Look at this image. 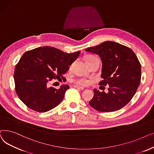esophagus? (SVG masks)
I'll list each match as a JSON object with an SVG mask.
<instances>
[{
    "label": "esophagus",
    "mask_w": 154,
    "mask_h": 154,
    "mask_svg": "<svg viewBox=\"0 0 154 154\" xmlns=\"http://www.w3.org/2000/svg\"><path fill=\"white\" fill-rule=\"evenodd\" d=\"M74 87H75V88H76L77 89H79V90H84V88H83V87L79 86H78V85H75Z\"/></svg>",
    "instance_id": "esophagus-1"
}]
</instances>
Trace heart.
Wrapping results in <instances>:
<instances>
[{"label":"heart","mask_w":154,"mask_h":154,"mask_svg":"<svg viewBox=\"0 0 154 154\" xmlns=\"http://www.w3.org/2000/svg\"><path fill=\"white\" fill-rule=\"evenodd\" d=\"M93 57H95L93 56H87L85 57V61L89 60L90 59H92ZM75 83L79 85H86L89 83V81L85 78H79L75 80Z\"/></svg>","instance_id":"heart-1"}]
</instances>
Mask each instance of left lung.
<instances>
[{
  "instance_id": "obj_1",
  "label": "left lung",
  "mask_w": 154,
  "mask_h": 154,
  "mask_svg": "<svg viewBox=\"0 0 154 154\" xmlns=\"http://www.w3.org/2000/svg\"><path fill=\"white\" fill-rule=\"evenodd\" d=\"M98 55L102 61L100 85H108V92L94 89L90 105L100 112H115L125 106L135 95L141 79V65L134 51L112 41L85 49Z\"/></svg>"
}]
</instances>
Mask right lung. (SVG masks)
<instances>
[{
	"label": "right lung",
	"instance_id": "obj_1",
	"mask_svg": "<svg viewBox=\"0 0 154 154\" xmlns=\"http://www.w3.org/2000/svg\"><path fill=\"white\" fill-rule=\"evenodd\" d=\"M80 51L67 53L55 48L44 46L26 51L14 71L16 91L20 100L29 108L46 112L59 105L69 86L59 89L49 86L52 79L64 78Z\"/></svg>",
	"mask_w": 154,
	"mask_h": 154
}]
</instances>
